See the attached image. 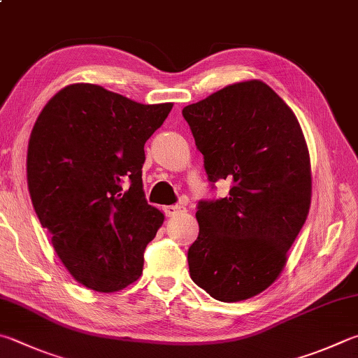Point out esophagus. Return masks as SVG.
Here are the masks:
<instances>
[{"label":"esophagus","mask_w":358,"mask_h":358,"mask_svg":"<svg viewBox=\"0 0 358 358\" xmlns=\"http://www.w3.org/2000/svg\"><path fill=\"white\" fill-rule=\"evenodd\" d=\"M164 211H166V214H167L169 217H175V216H178V214L185 213L186 208L185 206H180V205H171V206H166Z\"/></svg>","instance_id":"1"}]
</instances>
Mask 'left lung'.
Here are the masks:
<instances>
[{
    "label": "left lung",
    "instance_id": "8db88e82",
    "mask_svg": "<svg viewBox=\"0 0 358 358\" xmlns=\"http://www.w3.org/2000/svg\"><path fill=\"white\" fill-rule=\"evenodd\" d=\"M208 181L229 197L200 200L187 250L194 283L239 302L280 275L310 210V157L294 113L263 81H244L183 108Z\"/></svg>",
    "mask_w": 358,
    "mask_h": 358
}]
</instances>
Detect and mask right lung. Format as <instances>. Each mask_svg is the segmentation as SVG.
<instances>
[{
  "label": "right lung",
  "instance_id": "add662e5",
  "mask_svg": "<svg viewBox=\"0 0 358 358\" xmlns=\"http://www.w3.org/2000/svg\"><path fill=\"white\" fill-rule=\"evenodd\" d=\"M172 106L81 83L59 90L37 117L26 159L31 200L84 287L113 292L142 274L145 247L164 220L142 189L144 145Z\"/></svg>",
  "mask_w": 358,
  "mask_h": 358
}]
</instances>
